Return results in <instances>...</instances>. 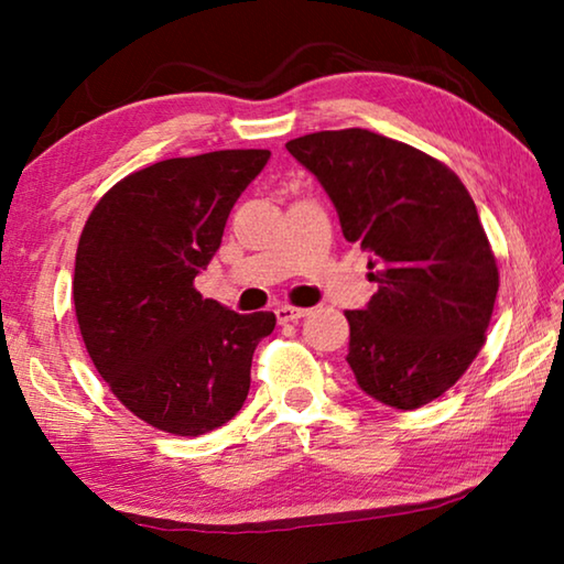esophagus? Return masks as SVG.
Listing matches in <instances>:
<instances>
[{
	"instance_id": "obj_1",
	"label": "esophagus",
	"mask_w": 564,
	"mask_h": 564,
	"mask_svg": "<svg viewBox=\"0 0 564 564\" xmlns=\"http://www.w3.org/2000/svg\"><path fill=\"white\" fill-rule=\"evenodd\" d=\"M308 316V308H293V305H281V308H275V318L279 323H295Z\"/></svg>"
}]
</instances>
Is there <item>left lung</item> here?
Listing matches in <instances>:
<instances>
[{"label":"left lung","instance_id":"left-lung-1","mask_svg":"<svg viewBox=\"0 0 564 564\" xmlns=\"http://www.w3.org/2000/svg\"><path fill=\"white\" fill-rule=\"evenodd\" d=\"M336 206L346 241L370 253L378 293L350 323L348 366L378 403L415 410L475 360L500 275L475 202L441 161L368 129L285 144Z\"/></svg>","mask_w":564,"mask_h":564}]
</instances>
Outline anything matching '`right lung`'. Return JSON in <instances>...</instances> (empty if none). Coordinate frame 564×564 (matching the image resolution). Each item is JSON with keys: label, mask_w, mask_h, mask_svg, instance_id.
<instances>
[{"label": "right lung", "mask_w": 564, "mask_h": 564, "mask_svg": "<svg viewBox=\"0 0 564 564\" xmlns=\"http://www.w3.org/2000/svg\"><path fill=\"white\" fill-rule=\"evenodd\" d=\"M269 159L226 149L159 161L111 186L84 226L72 283L84 346L111 393L159 431L196 437L243 408L275 316L228 311L194 279Z\"/></svg>", "instance_id": "right-lung-1"}]
</instances>
